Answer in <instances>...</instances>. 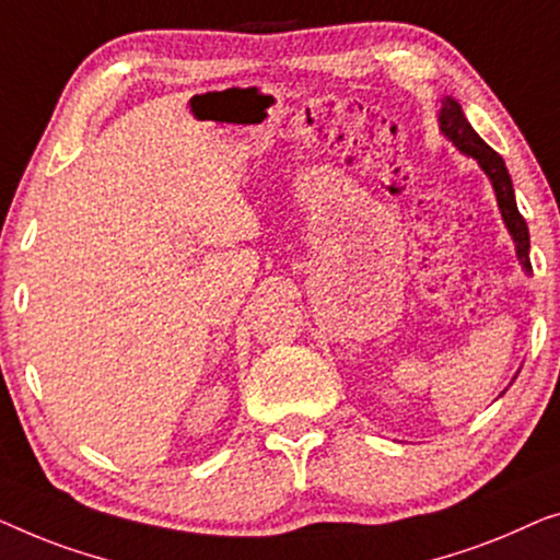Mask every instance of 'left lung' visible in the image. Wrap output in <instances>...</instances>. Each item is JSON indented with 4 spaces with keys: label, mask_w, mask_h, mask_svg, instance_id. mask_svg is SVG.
I'll list each match as a JSON object with an SVG mask.
<instances>
[{
    "label": "left lung",
    "mask_w": 560,
    "mask_h": 560,
    "mask_svg": "<svg viewBox=\"0 0 560 560\" xmlns=\"http://www.w3.org/2000/svg\"><path fill=\"white\" fill-rule=\"evenodd\" d=\"M439 131L452 141V144L459 149L462 154L477 160L479 167L487 177H490L494 198H498V208L502 215V223H505L510 238L515 243V254L517 261L523 266L525 273L533 271L530 266V233H527V223L525 218L520 215L517 202H515V190H513V179H510V172L502 162V156L494 152V149L487 144V141L479 137V133L471 129V124L464 116L459 101H454L452 96L441 98V112H439ZM517 377V375H515ZM513 377V381H515ZM505 393V390H502ZM500 393V396H502Z\"/></svg>",
    "instance_id": "8db88e82"
}]
</instances>
